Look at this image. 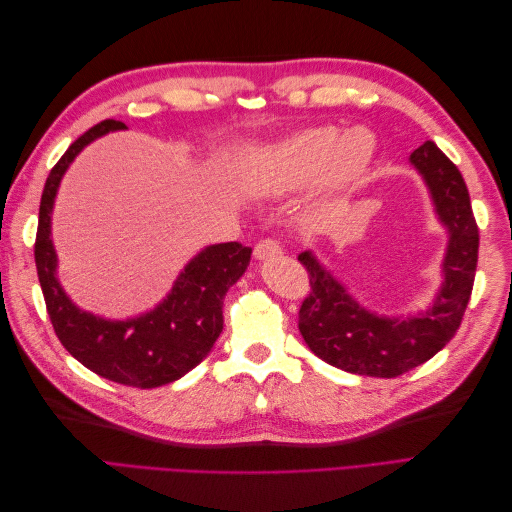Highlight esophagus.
<instances>
[{
	"label": "esophagus",
	"mask_w": 512,
	"mask_h": 512,
	"mask_svg": "<svg viewBox=\"0 0 512 512\" xmlns=\"http://www.w3.org/2000/svg\"><path fill=\"white\" fill-rule=\"evenodd\" d=\"M282 252H284V250H282L280 243L271 241V239H265V241L256 243V247H254V258H256V260H269V258H273V256H280Z\"/></svg>",
	"instance_id": "obj_1"
}]
</instances>
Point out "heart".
Here are the masks:
<instances>
[{
	"label": "heart",
	"mask_w": 512,
	"mask_h": 512,
	"mask_svg": "<svg viewBox=\"0 0 512 512\" xmlns=\"http://www.w3.org/2000/svg\"><path fill=\"white\" fill-rule=\"evenodd\" d=\"M378 138L367 126L297 130L254 153V179L269 196H288L316 185L322 205L348 198L369 175Z\"/></svg>",
	"instance_id": "1"
}]
</instances>
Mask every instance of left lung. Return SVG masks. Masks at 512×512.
<instances>
[{"label":"left lung","mask_w":512,"mask_h":512,"mask_svg":"<svg viewBox=\"0 0 512 512\" xmlns=\"http://www.w3.org/2000/svg\"><path fill=\"white\" fill-rule=\"evenodd\" d=\"M410 166L423 179L436 220L446 230L440 286L427 307L378 314L352 297L312 250L299 254L312 284L299 312V331L318 359L348 374L395 378L423 365L455 337L470 301L478 228L466 181L433 141L410 153Z\"/></svg>","instance_id":"1"}]
</instances>
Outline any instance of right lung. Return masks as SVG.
Listing matches in <instances>:
<instances>
[{
	"instance_id": "right-lung-1",
	"label": "right lung",
	"mask_w": 512,
	"mask_h": 512,
	"mask_svg": "<svg viewBox=\"0 0 512 512\" xmlns=\"http://www.w3.org/2000/svg\"><path fill=\"white\" fill-rule=\"evenodd\" d=\"M128 130L106 119L68 147L44 183L36 235V269L59 342L94 374L136 389H156L192 371L211 352L224 329L222 305L232 284L241 280L252 247L237 241L205 245L181 269L166 297L130 318H106L76 305L59 282L53 243L55 198L79 153L108 132Z\"/></svg>"
}]
</instances>
